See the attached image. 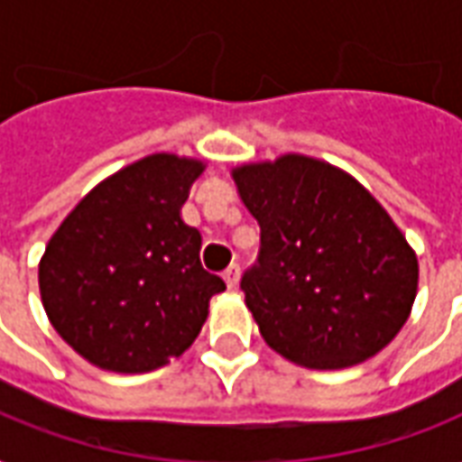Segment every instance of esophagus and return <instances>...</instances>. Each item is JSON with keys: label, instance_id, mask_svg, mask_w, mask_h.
Returning <instances> with one entry per match:
<instances>
[{"label": "esophagus", "instance_id": "esophagus-1", "mask_svg": "<svg viewBox=\"0 0 462 462\" xmlns=\"http://www.w3.org/2000/svg\"><path fill=\"white\" fill-rule=\"evenodd\" d=\"M225 282H227V287L230 290H235L237 287V282H240V264H230L227 270H225Z\"/></svg>", "mask_w": 462, "mask_h": 462}]
</instances>
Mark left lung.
<instances>
[{"mask_svg": "<svg viewBox=\"0 0 462 462\" xmlns=\"http://www.w3.org/2000/svg\"><path fill=\"white\" fill-rule=\"evenodd\" d=\"M260 225L242 277L264 343L290 363L340 370L377 355L411 315L418 257L385 208L340 167L305 154L232 170Z\"/></svg>", "mask_w": 462, "mask_h": 462, "instance_id": "left-lung-1", "label": "left lung"}]
</instances>
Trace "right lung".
I'll list each match as a JSON object with an SVG mask.
<instances>
[{
  "instance_id": "add662e5",
  "label": "right lung",
  "mask_w": 462,
  "mask_h": 462,
  "mask_svg": "<svg viewBox=\"0 0 462 462\" xmlns=\"http://www.w3.org/2000/svg\"><path fill=\"white\" fill-rule=\"evenodd\" d=\"M202 172V160L142 157L89 189L47 242L42 305L92 365L150 373L202 330L209 298L225 290L199 263L202 235L180 215Z\"/></svg>"
}]
</instances>
